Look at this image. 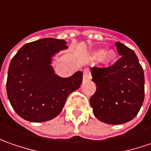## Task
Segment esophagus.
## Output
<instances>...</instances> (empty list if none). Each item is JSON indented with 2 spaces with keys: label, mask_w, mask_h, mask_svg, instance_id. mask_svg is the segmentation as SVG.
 Returning <instances> with one entry per match:
<instances>
[{
  "label": "esophagus",
  "mask_w": 151,
  "mask_h": 151,
  "mask_svg": "<svg viewBox=\"0 0 151 151\" xmlns=\"http://www.w3.org/2000/svg\"><path fill=\"white\" fill-rule=\"evenodd\" d=\"M83 72V81L89 80L90 79V73H89V70L88 68H84Z\"/></svg>",
  "instance_id": "esophagus-1"
}]
</instances>
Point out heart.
I'll list each match as a JSON object with an SVG mask.
<instances>
[{
  "instance_id": "b5f03b06",
  "label": "heart",
  "mask_w": 151,
  "mask_h": 151,
  "mask_svg": "<svg viewBox=\"0 0 151 151\" xmlns=\"http://www.w3.org/2000/svg\"><path fill=\"white\" fill-rule=\"evenodd\" d=\"M99 53H101V60L104 63H110L113 62V60L115 58V53L113 52H104L103 51H100Z\"/></svg>"
}]
</instances>
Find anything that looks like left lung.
Instances as JSON below:
<instances>
[{"mask_svg": "<svg viewBox=\"0 0 151 151\" xmlns=\"http://www.w3.org/2000/svg\"><path fill=\"white\" fill-rule=\"evenodd\" d=\"M120 58L107 68L93 67L96 91L90 98L94 116L109 124L129 122L137 115L145 98V76L134 51L117 42Z\"/></svg>", "mask_w": 151, "mask_h": 151, "instance_id": "1", "label": "left lung"}]
</instances>
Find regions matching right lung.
<instances>
[{
  "label": "right lung",
  "mask_w": 151,
  "mask_h": 151,
  "mask_svg": "<svg viewBox=\"0 0 151 151\" xmlns=\"http://www.w3.org/2000/svg\"><path fill=\"white\" fill-rule=\"evenodd\" d=\"M64 40L42 38L25 44L9 66L6 92L19 116L31 122H45L59 114L66 99L80 87L83 73L61 78L50 66L52 56L68 48Z\"/></svg>",
  "instance_id": "add662e5"
}]
</instances>
